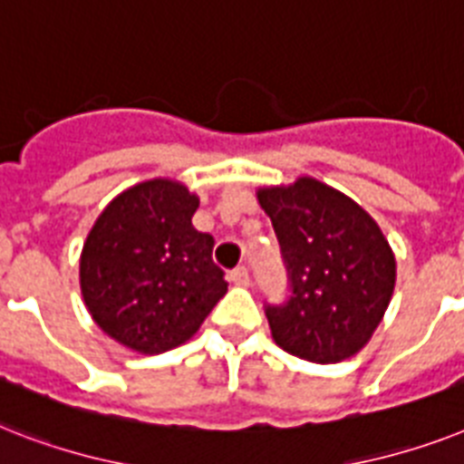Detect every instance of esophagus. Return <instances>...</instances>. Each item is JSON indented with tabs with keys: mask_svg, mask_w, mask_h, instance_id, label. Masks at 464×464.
Listing matches in <instances>:
<instances>
[{
	"mask_svg": "<svg viewBox=\"0 0 464 464\" xmlns=\"http://www.w3.org/2000/svg\"><path fill=\"white\" fill-rule=\"evenodd\" d=\"M231 281L236 285H250V274H247L245 266H238V269L231 271Z\"/></svg>",
	"mask_w": 464,
	"mask_h": 464,
	"instance_id": "esophagus-1",
	"label": "esophagus"
}]
</instances>
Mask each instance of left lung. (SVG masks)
I'll return each mask as SVG.
<instances>
[{"label":"left lung","instance_id":"obj_1","mask_svg":"<svg viewBox=\"0 0 464 464\" xmlns=\"http://www.w3.org/2000/svg\"><path fill=\"white\" fill-rule=\"evenodd\" d=\"M284 252L293 295L269 304L271 338L317 364L357 355L382 324L395 288V255L374 217L312 176L257 188Z\"/></svg>","mask_w":464,"mask_h":464}]
</instances>
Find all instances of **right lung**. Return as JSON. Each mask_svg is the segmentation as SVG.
I'll return each mask as SVG.
<instances>
[{
    "instance_id": "1",
    "label": "right lung",
    "mask_w": 464,
    "mask_h": 464,
    "mask_svg": "<svg viewBox=\"0 0 464 464\" xmlns=\"http://www.w3.org/2000/svg\"><path fill=\"white\" fill-rule=\"evenodd\" d=\"M199 198L176 179H150L116 195L81 252V293L109 338L140 355L190 341L228 284L214 238L195 231Z\"/></svg>"
}]
</instances>
